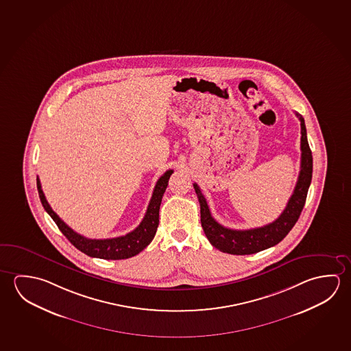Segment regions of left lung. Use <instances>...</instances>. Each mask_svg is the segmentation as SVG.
<instances>
[{
    "label": "left lung",
    "mask_w": 351,
    "mask_h": 351,
    "mask_svg": "<svg viewBox=\"0 0 351 351\" xmlns=\"http://www.w3.org/2000/svg\"><path fill=\"white\" fill-rule=\"evenodd\" d=\"M301 122V167L295 190L280 217L270 224L250 229L232 230L219 224L213 218L207 201L198 184H193L201 206V223L204 234L213 246L230 254H252L276 246L296 224L304 209V202L312 180V152L307 142V133L302 116L296 114Z\"/></svg>",
    "instance_id": "obj_1"
}]
</instances>
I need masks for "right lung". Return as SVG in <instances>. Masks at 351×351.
I'll return each instance as SVG.
<instances>
[{
    "label": "right lung",
    "mask_w": 351,
    "mask_h": 351,
    "mask_svg": "<svg viewBox=\"0 0 351 351\" xmlns=\"http://www.w3.org/2000/svg\"><path fill=\"white\" fill-rule=\"evenodd\" d=\"M173 173V170H167V173L158 180L143 220L134 230L125 236L114 237V239H104V240L86 239L84 236L80 235L72 230L69 225L66 224L64 220H61L58 214L52 210L50 204L47 203L44 192L41 190L39 178H36V186H38V192H39L43 207L45 208L47 214L58 225V229L75 248L95 258L126 259L142 252L154 239L158 225H159L161 198L167 190L169 178Z\"/></svg>",
    "instance_id": "add662e5"
}]
</instances>
